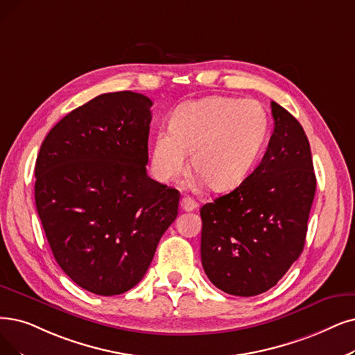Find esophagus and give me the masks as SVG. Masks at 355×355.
I'll list each match as a JSON object with an SVG mask.
<instances>
[{"instance_id": "1", "label": "esophagus", "mask_w": 355, "mask_h": 355, "mask_svg": "<svg viewBox=\"0 0 355 355\" xmlns=\"http://www.w3.org/2000/svg\"><path fill=\"white\" fill-rule=\"evenodd\" d=\"M198 207V202L191 196H183L180 200V208L183 211H193Z\"/></svg>"}]
</instances>
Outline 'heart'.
<instances>
[{"label":"heart","instance_id":"heart-1","mask_svg":"<svg viewBox=\"0 0 355 355\" xmlns=\"http://www.w3.org/2000/svg\"><path fill=\"white\" fill-rule=\"evenodd\" d=\"M268 125L266 110L254 101L212 96L183 103L154 137L153 168L170 180L183 172L191 151V166L207 188L230 189L257 162Z\"/></svg>","mask_w":355,"mask_h":355}]
</instances>
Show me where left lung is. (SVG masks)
<instances>
[{
    "label": "left lung",
    "mask_w": 355,
    "mask_h": 355,
    "mask_svg": "<svg viewBox=\"0 0 355 355\" xmlns=\"http://www.w3.org/2000/svg\"><path fill=\"white\" fill-rule=\"evenodd\" d=\"M274 132L258 167L201 208V261L227 294L250 297L274 287L303 252L316 192L310 144L288 110L271 102Z\"/></svg>",
    "instance_id": "1"
}]
</instances>
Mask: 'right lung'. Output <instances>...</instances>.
Masks as SVG:
<instances>
[{
    "label": "right lung",
    "mask_w": 355,
    "mask_h": 355,
    "mask_svg": "<svg viewBox=\"0 0 355 355\" xmlns=\"http://www.w3.org/2000/svg\"><path fill=\"white\" fill-rule=\"evenodd\" d=\"M151 106L134 92L97 96L53 126L36 159V209L53 258L98 295L135 287L178 217L179 191L147 175Z\"/></svg>",
    "instance_id": "obj_1"
}]
</instances>
